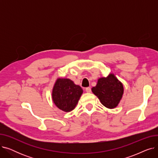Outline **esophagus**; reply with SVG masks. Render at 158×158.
<instances>
[{"mask_svg": "<svg viewBox=\"0 0 158 158\" xmlns=\"http://www.w3.org/2000/svg\"><path fill=\"white\" fill-rule=\"evenodd\" d=\"M86 92L87 93H91V92H92V90H91V88L89 87H88L86 88Z\"/></svg>", "mask_w": 158, "mask_h": 158, "instance_id": "esophagus-1", "label": "esophagus"}]
</instances>
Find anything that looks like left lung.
Wrapping results in <instances>:
<instances>
[{"label": "left lung", "instance_id": "1", "mask_svg": "<svg viewBox=\"0 0 158 158\" xmlns=\"http://www.w3.org/2000/svg\"><path fill=\"white\" fill-rule=\"evenodd\" d=\"M92 91L103 106L113 109L122 99L123 86L113 73H110L107 77L99 78L97 85L92 88Z\"/></svg>", "mask_w": 158, "mask_h": 158}]
</instances>
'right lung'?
Listing matches in <instances>:
<instances>
[{"label": "right lung", "instance_id": "add662e5", "mask_svg": "<svg viewBox=\"0 0 158 158\" xmlns=\"http://www.w3.org/2000/svg\"><path fill=\"white\" fill-rule=\"evenodd\" d=\"M83 92L80 86L69 79L58 78L52 89V100L60 110L69 112L76 107Z\"/></svg>", "mask_w": 158, "mask_h": 158}]
</instances>
